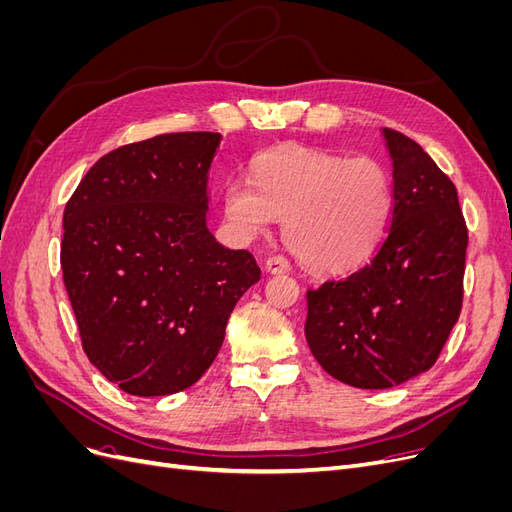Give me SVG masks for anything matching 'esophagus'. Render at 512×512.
<instances>
[{
    "label": "esophagus",
    "instance_id": "esophagus-1",
    "mask_svg": "<svg viewBox=\"0 0 512 512\" xmlns=\"http://www.w3.org/2000/svg\"><path fill=\"white\" fill-rule=\"evenodd\" d=\"M265 269H267V273L277 275V273H286V271H290V265H288V260H286L284 256H271V258H267V265H265Z\"/></svg>",
    "mask_w": 512,
    "mask_h": 512
}]
</instances>
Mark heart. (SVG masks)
<instances>
[{
  "mask_svg": "<svg viewBox=\"0 0 512 512\" xmlns=\"http://www.w3.org/2000/svg\"><path fill=\"white\" fill-rule=\"evenodd\" d=\"M254 181L230 179L226 220L254 239L284 220V241L307 269L346 273L376 250L391 218L389 168L369 156L344 158L288 143L262 151Z\"/></svg>",
  "mask_w": 512,
  "mask_h": 512,
  "instance_id": "1",
  "label": "heart"
}]
</instances>
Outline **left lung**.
<instances>
[{
    "mask_svg": "<svg viewBox=\"0 0 512 512\" xmlns=\"http://www.w3.org/2000/svg\"><path fill=\"white\" fill-rule=\"evenodd\" d=\"M393 209L367 265L307 290L305 337L322 369L356 389H391L438 361L463 301L468 228L457 188L423 147L382 130Z\"/></svg>",
    "mask_w": 512,
    "mask_h": 512,
    "instance_id": "left-lung-1",
    "label": "left lung"
}]
</instances>
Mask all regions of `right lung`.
<instances>
[{"label":"right lung","mask_w":512,"mask_h":512,"mask_svg":"<svg viewBox=\"0 0 512 512\" xmlns=\"http://www.w3.org/2000/svg\"><path fill=\"white\" fill-rule=\"evenodd\" d=\"M218 132H175L102 156L64 211L61 271L83 350L138 397L192 386L260 280L256 258L207 228Z\"/></svg>","instance_id":"1"}]
</instances>
